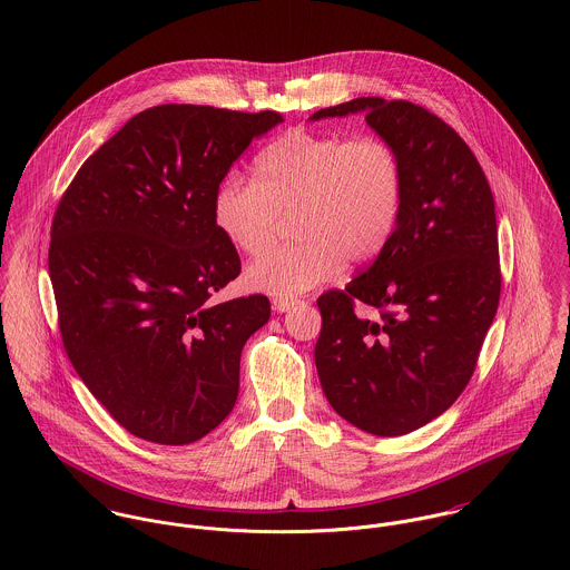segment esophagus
<instances>
[{"instance_id": "1", "label": "esophagus", "mask_w": 570, "mask_h": 570, "mask_svg": "<svg viewBox=\"0 0 570 570\" xmlns=\"http://www.w3.org/2000/svg\"><path fill=\"white\" fill-rule=\"evenodd\" d=\"M296 303H298L296 298H274V301H272V307H274V312L283 314V312H289Z\"/></svg>"}]
</instances>
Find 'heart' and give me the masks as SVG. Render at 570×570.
<instances>
[{"label":"heart","mask_w":570,"mask_h":570,"mask_svg":"<svg viewBox=\"0 0 570 570\" xmlns=\"http://www.w3.org/2000/svg\"><path fill=\"white\" fill-rule=\"evenodd\" d=\"M404 206V164L380 136L342 138L292 129L263 147L252 179L228 170L213 193V222L226 242L254 254L292 217L296 244L263 249L245 285L292 298L335 278L346 261L377 256Z\"/></svg>","instance_id":"1"}]
</instances>
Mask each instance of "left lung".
Segmentation results:
<instances>
[{
    "instance_id": "obj_1",
    "label": "left lung",
    "mask_w": 570,
    "mask_h": 570,
    "mask_svg": "<svg viewBox=\"0 0 570 570\" xmlns=\"http://www.w3.org/2000/svg\"><path fill=\"white\" fill-rule=\"evenodd\" d=\"M355 111L397 149L404 206L380 256L318 298L316 368L342 419L400 436L445 412L474 375L500 301L495 208L472 149L421 105L362 96L312 118Z\"/></svg>"
}]
</instances>
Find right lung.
Segmentation results:
<instances>
[{
    "label": "right lung",
    "instance_id": "right-lung-1",
    "mask_svg": "<svg viewBox=\"0 0 570 570\" xmlns=\"http://www.w3.org/2000/svg\"><path fill=\"white\" fill-rule=\"evenodd\" d=\"M276 111L158 105L136 114L63 193L50 278L66 353L134 436L186 445L239 395L245 340L269 321L263 294L210 303L242 272L213 222V193Z\"/></svg>",
    "mask_w": 570,
    "mask_h": 570
}]
</instances>
